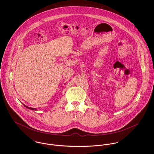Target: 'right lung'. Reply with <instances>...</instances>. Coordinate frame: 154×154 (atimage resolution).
<instances>
[{
	"label": "right lung",
	"instance_id": "right-lung-1",
	"mask_svg": "<svg viewBox=\"0 0 154 154\" xmlns=\"http://www.w3.org/2000/svg\"><path fill=\"white\" fill-rule=\"evenodd\" d=\"M25 106V105H24ZM25 107H26V108H28V109H30V110H36L35 109H34V108H31V107H27V106H25Z\"/></svg>",
	"mask_w": 154,
	"mask_h": 154
}]
</instances>
